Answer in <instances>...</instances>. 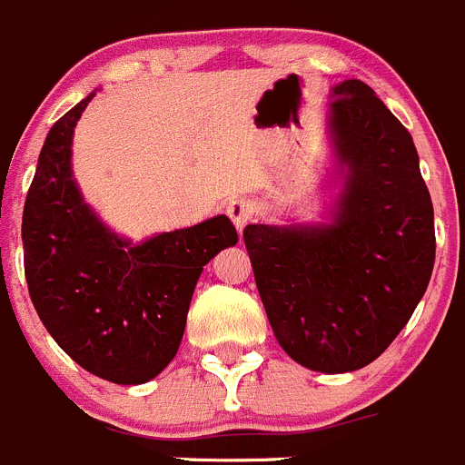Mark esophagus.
<instances>
[{
  "instance_id": "esophagus-1",
  "label": "esophagus",
  "mask_w": 465,
  "mask_h": 465,
  "mask_svg": "<svg viewBox=\"0 0 465 465\" xmlns=\"http://www.w3.org/2000/svg\"><path fill=\"white\" fill-rule=\"evenodd\" d=\"M227 215L232 218V223L236 224V229L241 232L247 223H252L254 218V203L245 197H233L227 203Z\"/></svg>"
}]
</instances>
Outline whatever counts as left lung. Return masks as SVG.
<instances>
[{
    "label": "left lung",
    "instance_id": "obj_1",
    "mask_svg": "<svg viewBox=\"0 0 465 465\" xmlns=\"http://www.w3.org/2000/svg\"><path fill=\"white\" fill-rule=\"evenodd\" d=\"M331 128L346 167L332 224H247L242 238L282 349L307 370L344 374L409 323L431 280L436 232L413 137L371 86H335Z\"/></svg>",
    "mask_w": 465,
    "mask_h": 465
}]
</instances>
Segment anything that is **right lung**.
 I'll list each match as a JSON object with an SVG mask.
<instances>
[{
	"instance_id": "1",
	"label": "right lung",
	"mask_w": 465,
	"mask_h": 465,
	"mask_svg": "<svg viewBox=\"0 0 465 465\" xmlns=\"http://www.w3.org/2000/svg\"><path fill=\"white\" fill-rule=\"evenodd\" d=\"M94 94L50 128L23 213L29 296L54 341L94 376L146 383L183 340L194 284L236 227L218 215L130 245L103 227L71 173L73 128Z\"/></svg>"
}]
</instances>
